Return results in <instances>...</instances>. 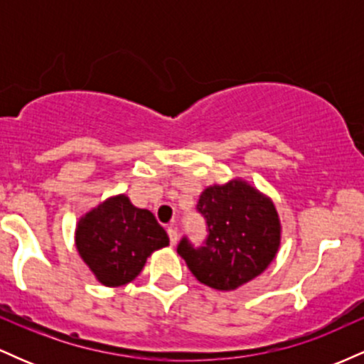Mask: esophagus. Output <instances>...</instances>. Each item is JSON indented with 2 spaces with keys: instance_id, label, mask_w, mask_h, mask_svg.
<instances>
[{
  "instance_id": "esophagus-1",
  "label": "esophagus",
  "mask_w": 364,
  "mask_h": 364,
  "mask_svg": "<svg viewBox=\"0 0 364 364\" xmlns=\"http://www.w3.org/2000/svg\"><path fill=\"white\" fill-rule=\"evenodd\" d=\"M168 235H169V241H171V245H176L178 243V231H176V228H174V225H169L168 228Z\"/></svg>"
}]
</instances>
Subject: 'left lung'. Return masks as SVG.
<instances>
[{
	"label": "left lung",
	"instance_id": "8db88e82",
	"mask_svg": "<svg viewBox=\"0 0 364 364\" xmlns=\"http://www.w3.org/2000/svg\"><path fill=\"white\" fill-rule=\"evenodd\" d=\"M207 219L205 245L193 248L183 237L178 253L200 282L235 291L258 277L281 246L282 225L274 202L245 179L207 186L198 200Z\"/></svg>",
	"mask_w": 364,
	"mask_h": 364
}]
</instances>
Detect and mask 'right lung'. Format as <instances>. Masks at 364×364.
<instances>
[{"mask_svg": "<svg viewBox=\"0 0 364 364\" xmlns=\"http://www.w3.org/2000/svg\"><path fill=\"white\" fill-rule=\"evenodd\" d=\"M169 245L168 232L147 208H139L124 193L114 195L78 219L75 246L102 286L132 282L156 250Z\"/></svg>", "mask_w": 364, "mask_h": 364, "instance_id": "1", "label": "right lung"}]
</instances>
